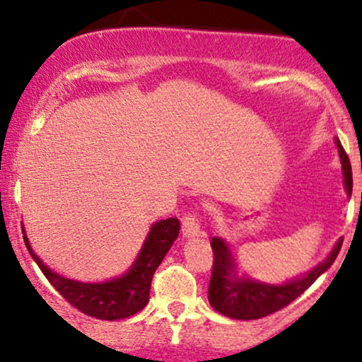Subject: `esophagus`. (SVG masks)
I'll return each instance as SVG.
<instances>
[{
    "label": "esophagus",
    "mask_w": 362,
    "mask_h": 362,
    "mask_svg": "<svg viewBox=\"0 0 362 362\" xmlns=\"http://www.w3.org/2000/svg\"><path fill=\"white\" fill-rule=\"evenodd\" d=\"M182 235L185 238L201 236V224H199V219L194 214H185L184 219H182Z\"/></svg>",
    "instance_id": "34e87169"
}]
</instances>
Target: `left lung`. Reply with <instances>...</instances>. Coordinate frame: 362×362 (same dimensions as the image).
<instances>
[{
  "label": "left lung",
  "mask_w": 362,
  "mask_h": 362,
  "mask_svg": "<svg viewBox=\"0 0 362 362\" xmlns=\"http://www.w3.org/2000/svg\"><path fill=\"white\" fill-rule=\"evenodd\" d=\"M335 146L339 149L340 163H342L344 187L351 197V161H349L347 153L344 151L339 139H335ZM342 242L344 238H339L327 259L320 262L317 267L311 269L310 272L286 281L284 284H267V282L255 281L248 276L240 277L236 274V264L231 250L228 248V243L218 236H213L211 247H213L214 253V264L209 281V291H207L211 306L218 313L235 320H257L276 313V311L288 306L289 303H293L298 296H301L323 272L330 269V265L337 259Z\"/></svg>",
  "instance_id": "obj_1"
}]
</instances>
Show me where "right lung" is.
<instances>
[{
  "label": "right lung",
  "instance_id": "add662e5",
  "mask_svg": "<svg viewBox=\"0 0 362 362\" xmlns=\"http://www.w3.org/2000/svg\"><path fill=\"white\" fill-rule=\"evenodd\" d=\"M22 231L23 242L32 259L54 286V289L69 305L88 317L114 322V320L132 317L148 305L153 274L177 240L180 223L177 218L156 221L149 230L134 264L127 269V272L105 282H80L51 271L32 250L23 226Z\"/></svg>",
  "mask_w": 362,
  "mask_h": 362
}]
</instances>
